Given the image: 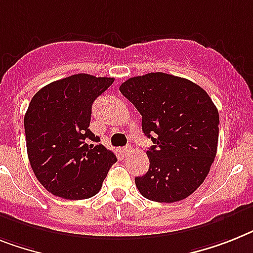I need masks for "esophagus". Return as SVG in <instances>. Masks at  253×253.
I'll return each mask as SVG.
<instances>
[{
  "mask_svg": "<svg viewBox=\"0 0 253 253\" xmlns=\"http://www.w3.org/2000/svg\"><path fill=\"white\" fill-rule=\"evenodd\" d=\"M122 151H123V154H124V155H129V154L133 151V149H131V146H126V147L122 149Z\"/></svg>",
  "mask_w": 253,
  "mask_h": 253,
  "instance_id": "obj_1",
  "label": "esophagus"
}]
</instances>
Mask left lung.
Segmentation results:
<instances>
[{
    "label": "left lung",
    "mask_w": 253,
    "mask_h": 253,
    "mask_svg": "<svg viewBox=\"0 0 253 253\" xmlns=\"http://www.w3.org/2000/svg\"><path fill=\"white\" fill-rule=\"evenodd\" d=\"M120 91L142 115V130L154 145L146 152L150 168L135 177L146 199L174 203L204 182L218 143V111L193 81L151 72L130 77Z\"/></svg>",
    "instance_id": "1"
}]
</instances>
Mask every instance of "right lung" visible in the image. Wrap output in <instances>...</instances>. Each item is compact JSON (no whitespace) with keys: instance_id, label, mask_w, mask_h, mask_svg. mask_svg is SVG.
I'll use <instances>...</instances> for the list:
<instances>
[{"instance_id":"1","label":"right lung","mask_w":253,"mask_h":253,"mask_svg":"<svg viewBox=\"0 0 253 253\" xmlns=\"http://www.w3.org/2000/svg\"><path fill=\"white\" fill-rule=\"evenodd\" d=\"M112 83V77L72 75L31 99L24 116L28 159L39 182L55 197H94L118 162L89 129L91 104Z\"/></svg>"}]
</instances>
